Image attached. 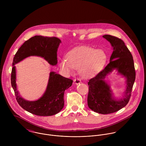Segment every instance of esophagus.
Instances as JSON below:
<instances>
[{"instance_id":"obj_1","label":"esophagus","mask_w":146,"mask_h":146,"mask_svg":"<svg viewBox=\"0 0 146 146\" xmlns=\"http://www.w3.org/2000/svg\"><path fill=\"white\" fill-rule=\"evenodd\" d=\"M74 83H75V84L76 85H78V84L81 83V81H80V80L79 79H75L74 80Z\"/></svg>"}]
</instances>
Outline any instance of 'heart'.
I'll use <instances>...</instances> for the list:
<instances>
[{"label":"heart","instance_id":"obj_1","mask_svg":"<svg viewBox=\"0 0 146 146\" xmlns=\"http://www.w3.org/2000/svg\"><path fill=\"white\" fill-rule=\"evenodd\" d=\"M107 55L102 49L84 46L71 50L67 60H62L60 67L63 72L70 74L74 68L79 69L84 77L93 76L98 72L107 62Z\"/></svg>","mask_w":146,"mask_h":146}]
</instances>
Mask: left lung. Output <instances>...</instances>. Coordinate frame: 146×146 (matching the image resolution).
<instances>
[{
  "label": "left lung",
  "mask_w": 146,
  "mask_h": 146,
  "mask_svg": "<svg viewBox=\"0 0 146 146\" xmlns=\"http://www.w3.org/2000/svg\"><path fill=\"white\" fill-rule=\"evenodd\" d=\"M103 38L110 42L113 49L110 63L95 77L89 80L88 106L92 111L109 114L124 107L129 101L133 86L135 79V71L133 56L121 39L110 35ZM114 70L125 79V89L123 97L116 99L110 84L104 80Z\"/></svg>",
  "instance_id": "8db88e82"
}]
</instances>
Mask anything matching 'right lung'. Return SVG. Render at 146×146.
<instances>
[{
  "label": "right lung",
  "mask_w": 146,
  "mask_h": 146,
  "mask_svg": "<svg viewBox=\"0 0 146 146\" xmlns=\"http://www.w3.org/2000/svg\"><path fill=\"white\" fill-rule=\"evenodd\" d=\"M61 41L56 37L36 35L25 42L16 53L12 63L11 84L19 104L24 110L41 116H52L60 112L64 106V93L73 82L56 72L51 71L46 90L38 100L27 101L23 98L17 90L16 64L30 56L43 58L50 65L57 64V50Z\"/></svg>",
  "instance_id": "1"
}]
</instances>
